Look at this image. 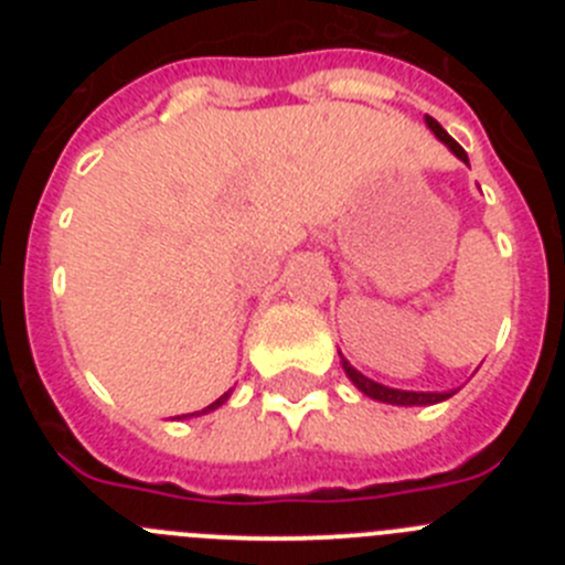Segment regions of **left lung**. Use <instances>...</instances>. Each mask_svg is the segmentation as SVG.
I'll return each mask as SVG.
<instances>
[{
  "instance_id": "8db88e82",
  "label": "left lung",
  "mask_w": 565,
  "mask_h": 565,
  "mask_svg": "<svg viewBox=\"0 0 565 565\" xmlns=\"http://www.w3.org/2000/svg\"><path fill=\"white\" fill-rule=\"evenodd\" d=\"M424 121H427V127L436 132L438 141L447 143V147L452 149V154H456V158H461L463 163H469V158H467V152L461 149V143H458L452 135H447V129H444L441 124L436 121V118H430V115H427ZM342 367H344V373H348V379L356 384L359 391H362L364 396L376 398V402L402 404V407H411V404H436V402H444V398L452 396V393H416V391H396V387H384V384H379V382H373V379L362 376V373H359L356 367L348 362V359H342Z\"/></svg>"
}]
</instances>
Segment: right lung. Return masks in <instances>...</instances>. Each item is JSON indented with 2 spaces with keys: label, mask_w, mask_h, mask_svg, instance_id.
Here are the masks:
<instances>
[{
  "label": "right lung",
  "mask_w": 565,
  "mask_h": 565,
  "mask_svg": "<svg viewBox=\"0 0 565 565\" xmlns=\"http://www.w3.org/2000/svg\"><path fill=\"white\" fill-rule=\"evenodd\" d=\"M226 398H228V393H223V396L217 398V402H212V404H209V407H203L201 413H186V416H203V413H209V411H217V407H221V404L226 402ZM186 416H183V418H186Z\"/></svg>",
  "instance_id": "add662e5"
}]
</instances>
